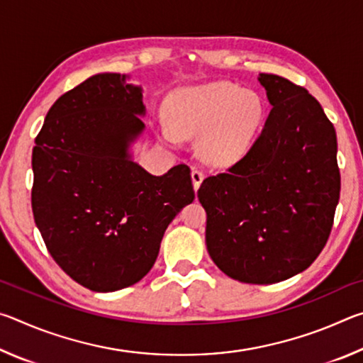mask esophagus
Listing matches in <instances>:
<instances>
[{"label": "esophagus", "mask_w": 363, "mask_h": 363, "mask_svg": "<svg viewBox=\"0 0 363 363\" xmlns=\"http://www.w3.org/2000/svg\"><path fill=\"white\" fill-rule=\"evenodd\" d=\"M203 179H205L203 171L199 169V168H194L192 169V182H194V189L195 190H199L200 184H201V181H203Z\"/></svg>", "instance_id": "34e87169"}]
</instances>
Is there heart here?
Listing matches in <instances>:
<instances>
[{"mask_svg": "<svg viewBox=\"0 0 363 363\" xmlns=\"http://www.w3.org/2000/svg\"><path fill=\"white\" fill-rule=\"evenodd\" d=\"M164 113L169 126L158 128L160 139L174 145L181 138H200V157L229 167L253 149L266 106L255 91L219 82L174 91L164 102Z\"/></svg>", "mask_w": 363, "mask_h": 363, "instance_id": "b5f03b06", "label": "heart"}]
</instances>
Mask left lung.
Segmentation results:
<instances>
[{
	"label": "left lung",
	"instance_id": "1",
	"mask_svg": "<svg viewBox=\"0 0 363 363\" xmlns=\"http://www.w3.org/2000/svg\"><path fill=\"white\" fill-rule=\"evenodd\" d=\"M272 110L247 157L201 182L206 248L230 279L269 285L303 272L333 227L341 176L336 133L320 104L261 73Z\"/></svg>",
	"mask_w": 363,
	"mask_h": 363
}]
</instances>
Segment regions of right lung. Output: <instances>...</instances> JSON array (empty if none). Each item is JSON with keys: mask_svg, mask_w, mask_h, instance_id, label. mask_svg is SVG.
<instances>
[{"mask_svg": "<svg viewBox=\"0 0 363 363\" xmlns=\"http://www.w3.org/2000/svg\"><path fill=\"white\" fill-rule=\"evenodd\" d=\"M143 88L97 73L49 108L32 153V210L52 259L93 291L145 277L163 233L195 199L186 164L153 176L128 152L145 125Z\"/></svg>", "mask_w": 363, "mask_h": 363, "instance_id": "add662e5", "label": "right lung"}]
</instances>
